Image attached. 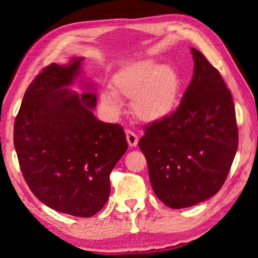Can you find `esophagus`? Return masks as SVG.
<instances>
[{"label": "esophagus", "instance_id": "1", "mask_svg": "<svg viewBox=\"0 0 258 258\" xmlns=\"http://www.w3.org/2000/svg\"><path fill=\"white\" fill-rule=\"evenodd\" d=\"M125 136H126V141H128V144L130 147H136L137 143H139V137L132 130H126L125 132Z\"/></svg>", "mask_w": 258, "mask_h": 258}]
</instances>
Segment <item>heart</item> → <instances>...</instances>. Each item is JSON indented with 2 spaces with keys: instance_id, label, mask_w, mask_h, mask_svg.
Returning a JSON list of instances; mask_svg holds the SVG:
<instances>
[{
  "instance_id": "obj_1",
  "label": "heart",
  "mask_w": 258,
  "mask_h": 258,
  "mask_svg": "<svg viewBox=\"0 0 258 258\" xmlns=\"http://www.w3.org/2000/svg\"><path fill=\"white\" fill-rule=\"evenodd\" d=\"M181 79L170 66L142 61L126 67L112 80L111 88L101 91V102L112 115L122 110L121 97L133 100L137 117L157 122L170 116L178 104Z\"/></svg>"
}]
</instances>
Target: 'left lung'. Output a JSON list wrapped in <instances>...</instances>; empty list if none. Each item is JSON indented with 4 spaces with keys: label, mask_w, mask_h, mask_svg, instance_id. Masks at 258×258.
<instances>
[{
    "label": "left lung",
    "mask_w": 258,
    "mask_h": 258,
    "mask_svg": "<svg viewBox=\"0 0 258 258\" xmlns=\"http://www.w3.org/2000/svg\"><path fill=\"white\" fill-rule=\"evenodd\" d=\"M191 54L194 75L178 108L146 126L139 142L155 195L172 209L217 194L238 147L230 90L202 52L191 48Z\"/></svg>",
    "instance_id": "left-lung-1"
}]
</instances>
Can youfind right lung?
Wrapping results in <instances>:
<instances>
[{"label": "right lung", "mask_w": 258, "mask_h": 258, "mask_svg": "<svg viewBox=\"0 0 258 258\" xmlns=\"http://www.w3.org/2000/svg\"><path fill=\"white\" fill-rule=\"evenodd\" d=\"M83 57L51 63L30 83L14 124V146L23 177L42 203L59 213L90 217L107 203L109 175L128 149L119 124L95 117L96 93L68 89Z\"/></svg>", "instance_id": "1"}]
</instances>
